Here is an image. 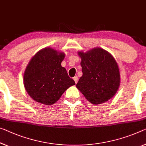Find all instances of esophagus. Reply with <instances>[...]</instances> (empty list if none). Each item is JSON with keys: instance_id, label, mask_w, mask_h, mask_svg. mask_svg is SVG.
Instances as JSON below:
<instances>
[{"instance_id": "esophagus-1", "label": "esophagus", "mask_w": 146, "mask_h": 146, "mask_svg": "<svg viewBox=\"0 0 146 146\" xmlns=\"http://www.w3.org/2000/svg\"><path fill=\"white\" fill-rule=\"evenodd\" d=\"M73 79H74V82H75L76 84H77V82H78V76H74Z\"/></svg>"}]
</instances>
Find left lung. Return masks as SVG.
<instances>
[{
    "label": "left lung",
    "instance_id": "1",
    "mask_svg": "<svg viewBox=\"0 0 146 146\" xmlns=\"http://www.w3.org/2000/svg\"><path fill=\"white\" fill-rule=\"evenodd\" d=\"M83 75L76 87L93 104L106 102L115 95L120 84L119 70L114 58L102 48L78 52Z\"/></svg>",
    "mask_w": 146,
    "mask_h": 146
}]
</instances>
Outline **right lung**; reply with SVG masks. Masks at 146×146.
Wrapping results in <instances>:
<instances>
[{"mask_svg":"<svg viewBox=\"0 0 146 146\" xmlns=\"http://www.w3.org/2000/svg\"><path fill=\"white\" fill-rule=\"evenodd\" d=\"M63 53L47 48L39 51L30 60L24 74V86L35 101L51 105L59 99L75 82L61 66Z\"/></svg>","mask_w":146,"mask_h":146,"instance_id":"obj_1","label":"right lung"}]
</instances>
